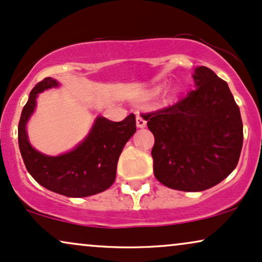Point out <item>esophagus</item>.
I'll use <instances>...</instances> for the list:
<instances>
[{
	"label": "esophagus",
	"mask_w": 262,
	"mask_h": 262,
	"mask_svg": "<svg viewBox=\"0 0 262 262\" xmlns=\"http://www.w3.org/2000/svg\"><path fill=\"white\" fill-rule=\"evenodd\" d=\"M136 125H137V127H140V128L146 127L147 121H146V119L143 118V115H142V114L136 115Z\"/></svg>",
	"instance_id": "1"
}]
</instances>
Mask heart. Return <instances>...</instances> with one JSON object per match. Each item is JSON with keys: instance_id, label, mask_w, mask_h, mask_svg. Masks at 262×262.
<instances>
[{"instance_id": "1", "label": "heart", "mask_w": 262, "mask_h": 262, "mask_svg": "<svg viewBox=\"0 0 262 262\" xmlns=\"http://www.w3.org/2000/svg\"><path fill=\"white\" fill-rule=\"evenodd\" d=\"M158 93H160V89H154L153 92H151V95L156 96V95H158Z\"/></svg>"}]
</instances>
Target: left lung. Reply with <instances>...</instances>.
<instances>
[{
    "mask_svg": "<svg viewBox=\"0 0 262 262\" xmlns=\"http://www.w3.org/2000/svg\"><path fill=\"white\" fill-rule=\"evenodd\" d=\"M195 90L175 104L143 114L154 135L153 170L169 188H211L235 169L243 146L239 106L227 82L199 67Z\"/></svg>",
    "mask_w": 262,
    "mask_h": 262,
    "instance_id": "left-lung-1",
    "label": "left lung"
}]
</instances>
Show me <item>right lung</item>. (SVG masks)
I'll list each match as a JSON object with an SVG mask.
<instances>
[{
	"label": "right lung",
	"instance_id": "add662e5",
	"mask_svg": "<svg viewBox=\"0 0 262 262\" xmlns=\"http://www.w3.org/2000/svg\"><path fill=\"white\" fill-rule=\"evenodd\" d=\"M58 86L46 77L31 90L18 125L19 149L25 167L45 188L72 198L89 196L108 189L115 181L116 165L122 148L136 132V116L130 114L115 122L97 118L86 140L75 149L59 157L38 153L28 141L25 125L36 104L37 93Z\"/></svg>",
	"mask_w": 262,
	"mask_h": 262
}]
</instances>
